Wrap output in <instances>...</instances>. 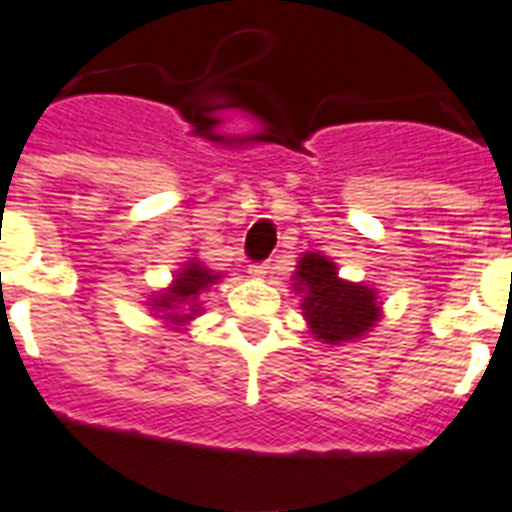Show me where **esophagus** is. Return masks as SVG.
Segmentation results:
<instances>
[{
	"label": "esophagus",
	"mask_w": 512,
	"mask_h": 512,
	"mask_svg": "<svg viewBox=\"0 0 512 512\" xmlns=\"http://www.w3.org/2000/svg\"><path fill=\"white\" fill-rule=\"evenodd\" d=\"M269 264H264V261H261V264H251V267H248V275L251 277H256V280H261V277H267L269 275Z\"/></svg>",
	"instance_id": "34e87169"
}]
</instances>
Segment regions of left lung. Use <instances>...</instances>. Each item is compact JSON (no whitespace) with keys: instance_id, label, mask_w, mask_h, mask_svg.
Returning <instances> with one entry per match:
<instances>
[{"instance_id":"1","label":"left lung","mask_w":512,"mask_h":512,"mask_svg":"<svg viewBox=\"0 0 512 512\" xmlns=\"http://www.w3.org/2000/svg\"><path fill=\"white\" fill-rule=\"evenodd\" d=\"M293 290L304 309L309 333L341 346L367 335L380 320L378 290L338 277V267L322 253H304L293 272Z\"/></svg>"}]
</instances>
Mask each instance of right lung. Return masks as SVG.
<instances>
[{"instance_id":"obj_1","label":"right lung","mask_w":512,"mask_h":512,"mask_svg":"<svg viewBox=\"0 0 512 512\" xmlns=\"http://www.w3.org/2000/svg\"><path fill=\"white\" fill-rule=\"evenodd\" d=\"M222 280L219 272L203 267L198 259L187 261L185 269H179L174 275V282L169 288L150 298V306L155 312H161V320L171 322V325H187L200 314L198 296L203 290H208L214 282Z\"/></svg>"}]
</instances>
